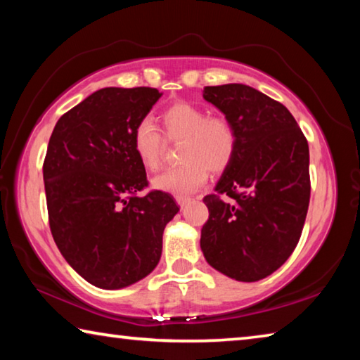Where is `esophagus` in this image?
I'll use <instances>...</instances> for the list:
<instances>
[{"label":"esophagus","instance_id":"34e87169","mask_svg":"<svg viewBox=\"0 0 360 360\" xmlns=\"http://www.w3.org/2000/svg\"><path fill=\"white\" fill-rule=\"evenodd\" d=\"M176 202H178L179 207H184V205L191 202V198L189 197H176Z\"/></svg>","mask_w":360,"mask_h":360}]
</instances>
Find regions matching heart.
<instances>
[{"label":"heart","mask_w":360,"mask_h":360,"mask_svg":"<svg viewBox=\"0 0 360 360\" xmlns=\"http://www.w3.org/2000/svg\"><path fill=\"white\" fill-rule=\"evenodd\" d=\"M162 124L168 141H182L181 167L171 168L153 178L157 191L184 197L205 184L208 171L221 174L231 167L238 147L236 127L229 118L208 115L205 108L176 102L165 108ZM133 150L146 169L160 168L165 153V139L150 118H142L133 129Z\"/></svg>","instance_id":"obj_1"}]
</instances>
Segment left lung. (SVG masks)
Returning a JSON list of instances; mask_svg holds the SVG:
<instances>
[{
	"instance_id": "obj_1",
	"label": "left lung",
	"mask_w": 360,
	"mask_h": 360,
	"mask_svg": "<svg viewBox=\"0 0 360 360\" xmlns=\"http://www.w3.org/2000/svg\"><path fill=\"white\" fill-rule=\"evenodd\" d=\"M236 127V158L203 198L200 247L208 264L240 282L277 271L300 242L311 197L309 146L288 108L247 84L205 86ZM229 196L227 201L221 195Z\"/></svg>"
}]
</instances>
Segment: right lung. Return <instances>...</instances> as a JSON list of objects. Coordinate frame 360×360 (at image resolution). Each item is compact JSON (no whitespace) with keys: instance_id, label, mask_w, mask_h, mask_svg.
I'll use <instances>...</instances> for the list:
<instances>
[{"instance_id":"right-lung-1","label":"right lung","mask_w":360,"mask_h":360,"mask_svg":"<svg viewBox=\"0 0 360 360\" xmlns=\"http://www.w3.org/2000/svg\"><path fill=\"white\" fill-rule=\"evenodd\" d=\"M155 88H104L56 123L43 163L49 227L65 261L94 287L144 278L162 256L165 226L179 211L149 186L133 129L160 99Z\"/></svg>"}]
</instances>
